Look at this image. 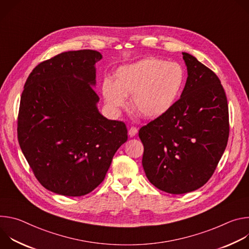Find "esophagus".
Listing matches in <instances>:
<instances>
[{
    "label": "esophagus",
    "mask_w": 249,
    "mask_h": 249,
    "mask_svg": "<svg viewBox=\"0 0 249 249\" xmlns=\"http://www.w3.org/2000/svg\"><path fill=\"white\" fill-rule=\"evenodd\" d=\"M138 133V129L136 128V127H131L130 129H129V131H128V134H129V136L130 137H134V136H136V134Z\"/></svg>",
    "instance_id": "obj_1"
}]
</instances>
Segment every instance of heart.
I'll list each match as a JSON object with an SVG mask.
<instances>
[{
  "label": "heart",
  "instance_id": "b5f03b06",
  "mask_svg": "<svg viewBox=\"0 0 249 249\" xmlns=\"http://www.w3.org/2000/svg\"><path fill=\"white\" fill-rule=\"evenodd\" d=\"M115 82L106 78L102 94L113 110L125 106L132 95L133 108L149 119L165 114L174 104L183 83L182 67L175 62L149 57L120 67Z\"/></svg>",
  "mask_w": 249,
  "mask_h": 249
}]
</instances>
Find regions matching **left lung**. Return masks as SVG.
I'll return each instance as SVG.
<instances>
[{
  "instance_id": "1",
  "label": "left lung",
  "mask_w": 249,
  "mask_h": 249,
  "mask_svg": "<svg viewBox=\"0 0 249 249\" xmlns=\"http://www.w3.org/2000/svg\"><path fill=\"white\" fill-rule=\"evenodd\" d=\"M182 55L188 77L180 98L139 130L148 179L170 194L194 191L211 178L230 134L228 100L220 79L194 56Z\"/></svg>"
}]
</instances>
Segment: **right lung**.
I'll list each match as a JSON object with an SVG mask.
<instances>
[{
	"label": "right lung",
	"mask_w": 249,
	"mask_h": 249,
	"mask_svg": "<svg viewBox=\"0 0 249 249\" xmlns=\"http://www.w3.org/2000/svg\"><path fill=\"white\" fill-rule=\"evenodd\" d=\"M94 50L60 53L29 74L20 97L18 139L36 179L64 196H84L104 179L128 139L124 122L96 107Z\"/></svg>",
	"instance_id": "right-lung-1"
}]
</instances>
